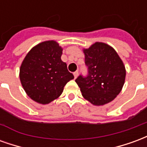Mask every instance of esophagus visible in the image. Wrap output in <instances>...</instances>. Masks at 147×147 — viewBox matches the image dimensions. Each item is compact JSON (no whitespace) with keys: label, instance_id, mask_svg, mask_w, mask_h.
I'll list each match as a JSON object with an SVG mask.
<instances>
[{"label":"esophagus","instance_id":"obj_1","mask_svg":"<svg viewBox=\"0 0 147 147\" xmlns=\"http://www.w3.org/2000/svg\"><path fill=\"white\" fill-rule=\"evenodd\" d=\"M74 77H75V79H76L77 76H78V75H79V71H75L73 73Z\"/></svg>","mask_w":147,"mask_h":147}]
</instances>
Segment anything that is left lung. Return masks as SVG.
<instances>
[{
	"label": "left lung",
	"instance_id": "1",
	"mask_svg": "<svg viewBox=\"0 0 147 147\" xmlns=\"http://www.w3.org/2000/svg\"><path fill=\"white\" fill-rule=\"evenodd\" d=\"M83 53L88 74L76 80L83 98L94 105L112 102L124 84L126 70L123 61L113 47L103 42H95Z\"/></svg>",
	"mask_w": 147,
	"mask_h": 147
}]
</instances>
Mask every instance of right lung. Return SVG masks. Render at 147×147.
Wrapping results in <instances>:
<instances>
[{
	"label": "right lung",
	"mask_w": 147,
	"mask_h": 147,
	"mask_svg": "<svg viewBox=\"0 0 147 147\" xmlns=\"http://www.w3.org/2000/svg\"><path fill=\"white\" fill-rule=\"evenodd\" d=\"M63 49L55 41L39 43L31 49L22 62L20 79L27 94L45 105L61 95L74 76L61 61Z\"/></svg>",
	"instance_id": "right-lung-1"
}]
</instances>
